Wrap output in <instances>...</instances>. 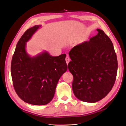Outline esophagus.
Listing matches in <instances>:
<instances>
[{
    "mask_svg": "<svg viewBox=\"0 0 126 126\" xmlns=\"http://www.w3.org/2000/svg\"><path fill=\"white\" fill-rule=\"evenodd\" d=\"M65 60H66V63L68 64L69 63V62L70 61V58L68 57V56H67V57L65 59Z\"/></svg>",
    "mask_w": 126,
    "mask_h": 126,
    "instance_id": "34e87169",
    "label": "esophagus"
}]
</instances>
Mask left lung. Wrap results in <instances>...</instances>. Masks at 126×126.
Segmentation results:
<instances>
[{"instance_id":"1","label":"left lung","mask_w":126,"mask_h":126,"mask_svg":"<svg viewBox=\"0 0 126 126\" xmlns=\"http://www.w3.org/2000/svg\"><path fill=\"white\" fill-rule=\"evenodd\" d=\"M74 46L69 53L68 68L73 76L72 90L81 101L94 103L104 98L116 78L117 60L111 40L103 31Z\"/></svg>"}]
</instances>
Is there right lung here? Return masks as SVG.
<instances>
[{
  "label": "right lung",
  "instance_id": "obj_1",
  "mask_svg": "<svg viewBox=\"0 0 126 126\" xmlns=\"http://www.w3.org/2000/svg\"><path fill=\"white\" fill-rule=\"evenodd\" d=\"M41 27L29 28L20 37L12 56L11 73L15 91L27 103L42 106L52 101L61 76L67 70L66 54L51 56L45 51L33 57L27 53L26 43Z\"/></svg>",
  "mask_w": 126,
  "mask_h": 126
}]
</instances>
